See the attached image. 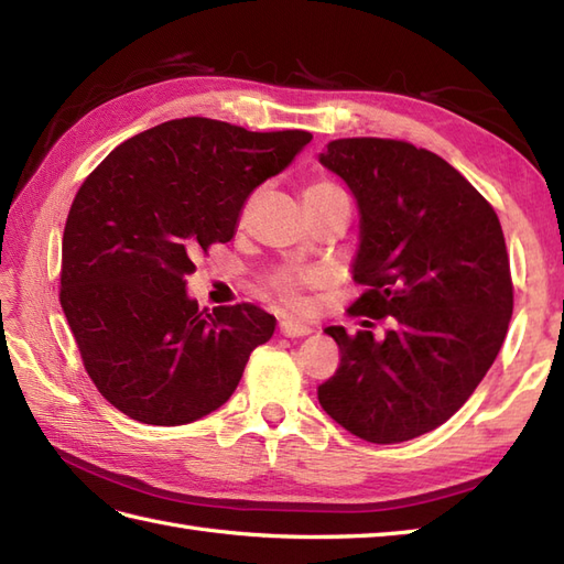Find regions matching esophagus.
<instances>
[{
  "label": "esophagus",
  "mask_w": 564,
  "mask_h": 564,
  "mask_svg": "<svg viewBox=\"0 0 564 564\" xmlns=\"http://www.w3.org/2000/svg\"><path fill=\"white\" fill-rule=\"evenodd\" d=\"M313 332V327L303 325V322H293V319H283L281 322V334L283 337H307Z\"/></svg>",
  "instance_id": "34e87169"
}]
</instances>
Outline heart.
I'll return each mask as SVG.
<instances>
[{
  "mask_svg": "<svg viewBox=\"0 0 564 564\" xmlns=\"http://www.w3.org/2000/svg\"><path fill=\"white\" fill-rule=\"evenodd\" d=\"M344 191L327 182V178H310L303 186V198L307 203L310 210H317L325 206V203L334 200V198H341ZM322 281V273L315 269H279L273 271L267 285L269 291L275 295V301H279L283 307L289 310H303L305 307V291L313 289Z\"/></svg>",
  "mask_w": 564,
  "mask_h": 564,
  "instance_id": "b5f03b06",
  "label": "heart"
}]
</instances>
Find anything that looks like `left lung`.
Instances as JSON below:
<instances>
[{
	"instance_id": "obj_1",
	"label": "left lung",
	"mask_w": 564,
	"mask_h": 564,
	"mask_svg": "<svg viewBox=\"0 0 564 564\" xmlns=\"http://www.w3.org/2000/svg\"><path fill=\"white\" fill-rule=\"evenodd\" d=\"M319 162L361 210L354 281L366 291L349 315L392 319L382 339L325 329L341 358L317 400L364 441L416 438L460 410L505 344L513 313L505 232L480 191L412 142L341 138Z\"/></svg>"
}]
</instances>
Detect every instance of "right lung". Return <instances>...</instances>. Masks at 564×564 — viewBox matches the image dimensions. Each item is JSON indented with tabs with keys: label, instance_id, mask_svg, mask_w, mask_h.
<instances>
[{
	"label": "right lung",
	"instance_id": "add662e5",
	"mask_svg": "<svg viewBox=\"0 0 564 564\" xmlns=\"http://www.w3.org/2000/svg\"><path fill=\"white\" fill-rule=\"evenodd\" d=\"M310 140L307 130L174 118L84 178L65 223L59 305L84 370L118 412L178 426L230 400L275 317L251 303L198 310L186 275L230 242L251 191Z\"/></svg>",
	"mask_w": 564,
	"mask_h": 564
}]
</instances>
